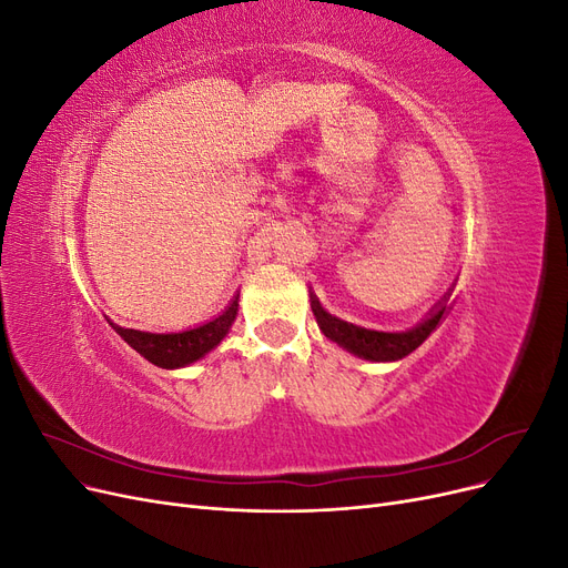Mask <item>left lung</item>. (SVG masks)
I'll return each mask as SVG.
<instances>
[{"instance_id":"left-lung-1","label":"left lung","mask_w":568,"mask_h":568,"mask_svg":"<svg viewBox=\"0 0 568 568\" xmlns=\"http://www.w3.org/2000/svg\"><path fill=\"white\" fill-rule=\"evenodd\" d=\"M448 301L450 294H445L432 311H428V315L407 332H374L329 315L320 305L317 296L311 294V307L322 334L338 343V346L346 348L348 353L369 359V363H395V359H403L412 351H417L422 343L432 336L445 313H448Z\"/></svg>"}]
</instances>
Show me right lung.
Instances as JSON below:
<instances>
[{
	"instance_id": "add662e5",
	"label": "right lung",
	"mask_w": 568,
	"mask_h": 568,
	"mask_svg": "<svg viewBox=\"0 0 568 568\" xmlns=\"http://www.w3.org/2000/svg\"><path fill=\"white\" fill-rule=\"evenodd\" d=\"M236 313H239V296H234L232 303L225 307V313L217 315L215 320L178 334H151V332L125 329V326H118L113 322L111 324L115 334H120V338H123L130 348L144 355L149 363L163 369H178V367L192 365L205 353H211L232 329Z\"/></svg>"
}]
</instances>
